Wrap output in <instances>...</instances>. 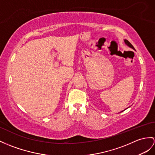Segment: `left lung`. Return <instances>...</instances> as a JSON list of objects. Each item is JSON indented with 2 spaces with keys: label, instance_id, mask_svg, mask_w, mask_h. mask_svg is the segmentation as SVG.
Instances as JSON below:
<instances>
[{
  "label": "left lung",
  "instance_id": "1",
  "mask_svg": "<svg viewBox=\"0 0 155 155\" xmlns=\"http://www.w3.org/2000/svg\"><path fill=\"white\" fill-rule=\"evenodd\" d=\"M124 42H125V43L127 45L128 47H130V48H132L134 49V50H135V48H134V47H133V45H132L127 40H124Z\"/></svg>",
  "mask_w": 155,
  "mask_h": 155
}]
</instances>
